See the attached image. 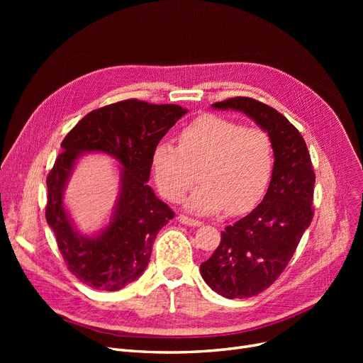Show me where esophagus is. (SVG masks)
Here are the masks:
<instances>
[{
	"instance_id": "obj_1",
	"label": "esophagus",
	"mask_w": 363,
	"mask_h": 363,
	"mask_svg": "<svg viewBox=\"0 0 363 363\" xmlns=\"http://www.w3.org/2000/svg\"><path fill=\"white\" fill-rule=\"evenodd\" d=\"M178 220H179L181 223H184V225H188V226H200V225H201L200 220L193 219V218H188V216H185V215H179V216H178Z\"/></svg>"
}]
</instances>
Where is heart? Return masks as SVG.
Returning <instances> with one entry per match:
<instances>
[{"label":"heart","instance_id":"1","mask_svg":"<svg viewBox=\"0 0 363 363\" xmlns=\"http://www.w3.org/2000/svg\"><path fill=\"white\" fill-rule=\"evenodd\" d=\"M179 145L160 141L151 169L160 193L179 201L196 181L201 184L186 201L189 211L244 213L260 200L269 184L274 152L268 133L215 114H204L178 135Z\"/></svg>","mask_w":363,"mask_h":363}]
</instances>
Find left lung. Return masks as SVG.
<instances>
[{"mask_svg":"<svg viewBox=\"0 0 363 363\" xmlns=\"http://www.w3.org/2000/svg\"><path fill=\"white\" fill-rule=\"evenodd\" d=\"M213 107L252 118L268 132L275 157L262 203L225 228L216 250L200 266L212 290L226 298H247L277 281L309 228L315 172L301 133L275 108L249 97L228 99Z\"/></svg>","mask_w":363,"mask_h":363,"instance_id":"obj_1","label":"left lung"}]
</instances>
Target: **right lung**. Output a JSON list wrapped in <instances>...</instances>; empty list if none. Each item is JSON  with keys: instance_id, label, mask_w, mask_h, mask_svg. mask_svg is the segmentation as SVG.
I'll return each instance as SVG.
<instances>
[{"instance_id": "right-lung-1", "label": "right lung", "mask_w": 363, "mask_h": 363, "mask_svg": "<svg viewBox=\"0 0 363 363\" xmlns=\"http://www.w3.org/2000/svg\"><path fill=\"white\" fill-rule=\"evenodd\" d=\"M186 111L178 104L123 100L89 111L63 140L62 152L47 177L45 218L67 269L88 287L118 291L147 268L157 233L175 216L147 184L151 155ZM86 150L106 152L123 164L115 213L97 238L76 232L62 206L72 166Z\"/></svg>"}]
</instances>
